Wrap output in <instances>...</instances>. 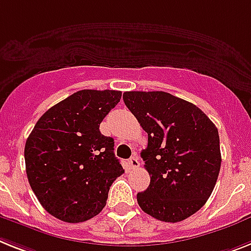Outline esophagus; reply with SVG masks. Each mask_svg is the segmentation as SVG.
I'll return each mask as SVG.
<instances>
[{"label":"esophagus","mask_w":251,"mask_h":251,"mask_svg":"<svg viewBox=\"0 0 251 251\" xmlns=\"http://www.w3.org/2000/svg\"><path fill=\"white\" fill-rule=\"evenodd\" d=\"M128 164H129L130 168H137L138 165H140V161H138V158L137 156H132V158L128 160Z\"/></svg>","instance_id":"obj_1"}]
</instances>
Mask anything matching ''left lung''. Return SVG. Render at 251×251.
I'll use <instances>...</instances> for the list:
<instances>
[{
    "label": "left lung",
    "instance_id": "left-lung-1",
    "mask_svg": "<svg viewBox=\"0 0 251 251\" xmlns=\"http://www.w3.org/2000/svg\"><path fill=\"white\" fill-rule=\"evenodd\" d=\"M126 106L148 132L141 158L150 185L138 192L141 209L163 222H181L212 195L219 169L218 129L196 105L168 92L123 93Z\"/></svg>",
    "mask_w": 251,
    "mask_h": 251
}]
</instances>
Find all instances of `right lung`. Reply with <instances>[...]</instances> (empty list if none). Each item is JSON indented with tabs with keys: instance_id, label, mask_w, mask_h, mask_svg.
Instances as JSON below:
<instances>
[{
	"instance_id": "1",
	"label": "right lung",
	"mask_w": 251,
	"mask_h": 251,
	"mask_svg": "<svg viewBox=\"0 0 251 251\" xmlns=\"http://www.w3.org/2000/svg\"><path fill=\"white\" fill-rule=\"evenodd\" d=\"M121 97V91H78L50 107L29 134L26 177L55 218L68 223L93 218L106 205L113 182L124 173L114 140L99 129Z\"/></svg>"
}]
</instances>
